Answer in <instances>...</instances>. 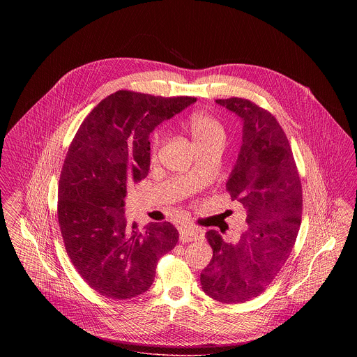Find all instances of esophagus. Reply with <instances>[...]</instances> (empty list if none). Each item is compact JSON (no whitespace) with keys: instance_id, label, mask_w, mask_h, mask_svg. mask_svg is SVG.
<instances>
[{"instance_id":"34e87169","label":"esophagus","mask_w":357,"mask_h":357,"mask_svg":"<svg viewBox=\"0 0 357 357\" xmlns=\"http://www.w3.org/2000/svg\"><path fill=\"white\" fill-rule=\"evenodd\" d=\"M201 237V231L198 229H194V227H181L179 229V239L181 242H192V241H197Z\"/></svg>"}]
</instances>
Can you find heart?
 Wrapping results in <instances>:
<instances>
[{
  "label": "heart",
  "mask_w": 357,
  "mask_h": 357,
  "mask_svg": "<svg viewBox=\"0 0 357 357\" xmlns=\"http://www.w3.org/2000/svg\"><path fill=\"white\" fill-rule=\"evenodd\" d=\"M188 131L194 139V143L197 147L199 146H207L214 143H225L226 137V130L220 120L204 112H197L188 120ZM162 134L156 132L153 135V155L155 156L159 146L162 143Z\"/></svg>",
  "instance_id": "heart-1"
}]
</instances>
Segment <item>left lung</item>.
<instances>
[{
	"instance_id": "obj_1",
	"label": "left lung",
	"mask_w": 357,
	"mask_h": 357,
	"mask_svg": "<svg viewBox=\"0 0 357 357\" xmlns=\"http://www.w3.org/2000/svg\"><path fill=\"white\" fill-rule=\"evenodd\" d=\"M217 102L242 119V146L226 188L246 208L248 229L227 243L215 230L201 273L204 293L222 304L259 296L285 265L301 223L303 187L289 140L272 114L248 99Z\"/></svg>"
}]
</instances>
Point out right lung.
Segmentation results:
<instances>
[{"label":"right lung","mask_w":357,"mask_h":357,"mask_svg":"<svg viewBox=\"0 0 357 357\" xmlns=\"http://www.w3.org/2000/svg\"><path fill=\"white\" fill-rule=\"evenodd\" d=\"M195 98L118 91L99 102L69 146L59 182L57 217L70 262L85 282L114 300L153 285L160 255L178 242L170 222L140 231L124 217L127 186L150 170V134Z\"/></svg>","instance_id":"1"}]
</instances>
